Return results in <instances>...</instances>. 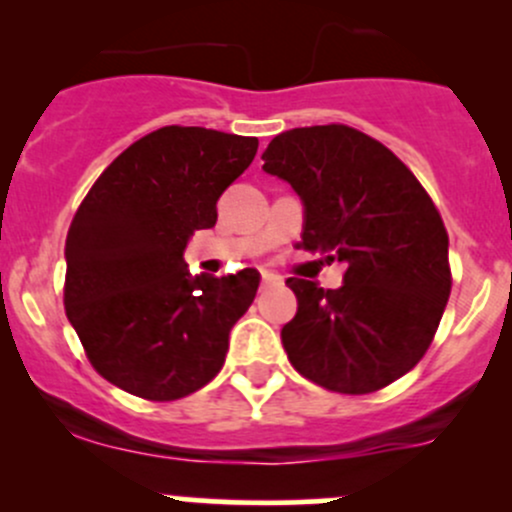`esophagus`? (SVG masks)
I'll list each match as a JSON object with an SVG mask.
<instances>
[{"instance_id":"1","label":"esophagus","mask_w":512,"mask_h":512,"mask_svg":"<svg viewBox=\"0 0 512 512\" xmlns=\"http://www.w3.org/2000/svg\"><path fill=\"white\" fill-rule=\"evenodd\" d=\"M272 285H280V277L270 275V272H262V289H267Z\"/></svg>"}]
</instances>
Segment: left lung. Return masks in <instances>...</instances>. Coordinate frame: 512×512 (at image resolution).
<instances>
[{
    "label": "left lung",
    "mask_w": 512,
    "mask_h": 512,
    "mask_svg": "<svg viewBox=\"0 0 512 512\" xmlns=\"http://www.w3.org/2000/svg\"><path fill=\"white\" fill-rule=\"evenodd\" d=\"M262 160L302 200L299 247L347 267L339 289L287 280L297 297L282 327L287 359L329 391L384 389L426 354L451 294L436 205L389 148L349 126L292 128Z\"/></svg>",
    "instance_id": "obj_1"
}]
</instances>
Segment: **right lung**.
<instances>
[{
    "mask_svg": "<svg viewBox=\"0 0 512 512\" xmlns=\"http://www.w3.org/2000/svg\"><path fill=\"white\" fill-rule=\"evenodd\" d=\"M255 153L250 136L158 128L113 160L76 210L64 250L66 317L118 389L175 401L223 369L260 272L190 277L183 255L195 230L215 225L218 198Z\"/></svg>",
    "mask_w": 512,
    "mask_h": 512,
    "instance_id": "add662e5",
    "label": "right lung"
}]
</instances>
